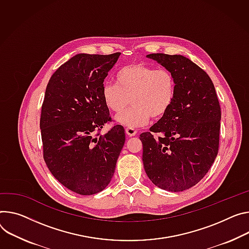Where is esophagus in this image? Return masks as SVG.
<instances>
[{
    "label": "esophagus",
    "instance_id": "1",
    "mask_svg": "<svg viewBox=\"0 0 249 249\" xmlns=\"http://www.w3.org/2000/svg\"><path fill=\"white\" fill-rule=\"evenodd\" d=\"M125 132H126V134H127V136H129V137L136 136V134H137V131L135 130L134 128H126Z\"/></svg>",
    "mask_w": 249,
    "mask_h": 249
}]
</instances>
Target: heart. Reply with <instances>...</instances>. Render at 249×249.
Returning <instances> with one entry per match:
<instances>
[{"mask_svg": "<svg viewBox=\"0 0 249 249\" xmlns=\"http://www.w3.org/2000/svg\"><path fill=\"white\" fill-rule=\"evenodd\" d=\"M115 82L103 85L102 100L110 111L120 112L131 99L133 105L115 117L118 124L128 128H139L151 117L164 116L175 100L176 80L167 70L132 64L117 71Z\"/></svg>", "mask_w": 249, "mask_h": 249, "instance_id": "b5f03b06", "label": "heart"}]
</instances>
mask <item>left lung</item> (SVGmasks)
<instances>
[{
    "label": "left lung",
    "mask_w": 249,
    "mask_h": 249,
    "mask_svg": "<svg viewBox=\"0 0 249 249\" xmlns=\"http://www.w3.org/2000/svg\"><path fill=\"white\" fill-rule=\"evenodd\" d=\"M146 57L173 73L176 96L150 132L140 135L144 169L158 188L183 192L206 176L216 158L221 117L218 99L207 72L186 56L152 53ZM153 132L161 136L155 140Z\"/></svg>",
    "instance_id": "left-lung-1"
}]
</instances>
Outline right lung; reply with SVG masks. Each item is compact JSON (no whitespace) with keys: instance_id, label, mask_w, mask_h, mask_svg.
Wrapping results in <instances>:
<instances>
[{"instance_id":"add662e5","label":"right lung","mask_w":249,"mask_h":249,"mask_svg":"<svg viewBox=\"0 0 249 249\" xmlns=\"http://www.w3.org/2000/svg\"><path fill=\"white\" fill-rule=\"evenodd\" d=\"M120 54H76L56 70L46 89L40 115L44 162L61 185L82 196L109 185L125 143L121 125L94 137L111 120L101 91Z\"/></svg>"}]
</instances>
